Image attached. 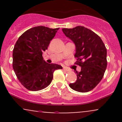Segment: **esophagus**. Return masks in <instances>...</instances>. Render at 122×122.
Listing matches in <instances>:
<instances>
[{
	"instance_id": "obj_1",
	"label": "esophagus",
	"mask_w": 122,
	"mask_h": 122,
	"mask_svg": "<svg viewBox=\"0 0 122 122\" xmlns=\"http://www.w3.org/2000/svg\"><path fill=\"white\" fill-rule=\"evenodd\" d=\"M63 70H64V71H66V72L69 71V69H68V68H66V67H65V66L63 67Z\"/></svg>"
}]
</instances>
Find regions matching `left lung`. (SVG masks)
<instances>
[{"label": "left lung", "mask_w": 122, "mask_h": 122, "mask_svg": "<svg viewBox=\"0 0 122 122\" xmlns=\"http://www.w3.org/2000/svg\"><path fill=\"white\" fill-rule=\"evenodd\" d=\"M63 33L76 46V64L81 66L77 80L69 86L80 92L92 90L103 79L107 68V49L98 35L84 26L62 29Z\"/></svg>", "instance_id": "8db88e82"}]
</instances>
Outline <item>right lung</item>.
I'll return each instance as SVG.
<instances>
[{"mask_svg":"<svg viewBox=\"0 0 122 122\" xmlns=\"http://www.w3.org/2000/svg\"><path fill=\"white\" fill-rule=\"evenodd\" d=\"M59 28L37 26L23 33L15 43L12 52V66L19 81L28 90L37 91L46 88L52 81L55 70L61 65L48 64L42 53Z\"/></svg>","mask_w":122,"mask_h":122,"instance_id":"obj_1","label":"right lung"}]
</instances>
